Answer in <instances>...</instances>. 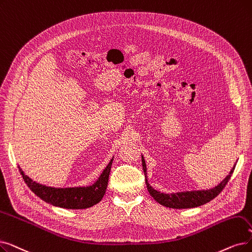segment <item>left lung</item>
I'll list each match as a JSON object with an SVG mask.
<instances>
[{
  "label": "left lung",
  "mask_w": 252,
  "mask_h": 252,
  "mask_svg": "<svg viewBox=\"0 0 252 252\" xmlns=\"http://www.w3.org/2000/svg\"><path fill=\"white\" fill-rule=\"evenodd\" d=\"M236 163L231 169V171H229L227 176L220 184H217L216 187H214L212 189H198V190H184V191L166 193V192H161L159 190L155 189L148 183L146 162H145L144 157L142 156V166H143L146 187H147V189H148L150 195L160 205L168 207V208H173V209H189V208L199 207V206H202L208 202H210L211 200H213L215 196H217L218 193H220L223 189L225 184L228 182L229 178H231L232 174L235 170Z\"/></svg>",
  "instance_id": "1"
}]
</instances>
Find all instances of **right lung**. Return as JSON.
<instances>
[{"mask_svg":"<svg viewBox=\"0 0 252 252\" xmlns=\"http://www.w3.org/2000/svg\"><path fill=\"white\" fill-rule=\"evenodd\" d=\"M112 161L113 158L101 173L100 177L93 184L86 185V187L72 188H53L38 183L26 175L19 166L18 168L28 187L41 200L56 207L65 208V209H86L101 202L103 199L107 189Z\"/></svg>","mask_w":252,"mask_h":252,"instance_id":"obj_1","label":"right lung"}]
</instances>
